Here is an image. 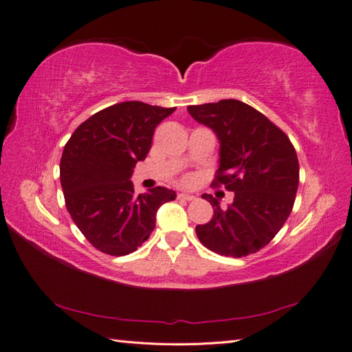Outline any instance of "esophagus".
Instances as JSON below:
<instances>
[{
    "instance_id": "34e87169",
    "label": "esophagus",
    "mask_w": 352,
    "mask_h": 352,
    "mask_svg": "<svg viewBox=\"0 0 352 352\" xmlns=\"http://www.w3.org/2000/svg\"><path fill=\"white\" fill-rule=\"evenodd\" d=\"M177 199H181V201H195V196L193 195H187V193H179Z\"/></svg>"
}]
</instances>
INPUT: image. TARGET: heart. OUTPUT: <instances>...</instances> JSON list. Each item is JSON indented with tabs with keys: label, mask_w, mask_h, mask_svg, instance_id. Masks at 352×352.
Returning <instances> with one entry per match:
<instances>
[{
	"label": "heart",
	"mask_w": 352,
	"mask_h": 352,
	"mask_svg": "<svg viewBox=\"0 0 352 352\" xmlns=\"http://www.w3.org/2000/svg\"><path fill=\"white\" fill-rule=\"evenodd\" d=\"M182 182H184V184H187V185H188V184H191V182H193V177H191L190 175H187V176H184V177H182Z\"/></svg>",
	"instance_id": "obj_1"
}]
</instances>
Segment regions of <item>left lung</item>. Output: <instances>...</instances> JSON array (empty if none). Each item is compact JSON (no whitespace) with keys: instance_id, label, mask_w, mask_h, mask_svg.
<instances>
[{"instance_id":"1","label":"left lung","mask_w":352,"mask_h":352,"mask_svg":"<svg viewBox=\"0 0 352 352\" xmlns=\"http://www.w3.org/2000/svg\"><path fill=\"white\" fill-rule=\"evenodd\" d=\"M188 113L221 141V164L213 185L234 191L221 208L204 195L214 216L197 225L199 241L221 256L243 257L267 247L293 210L299 187V159L289 138L261 111L237 99L190 105Z\"/></svg>"}]
</instances>
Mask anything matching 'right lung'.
I'll return each instance as SVG.
<instances>
[{
  "label": "right lung",
  "instance_id": "obj_1",
  "mask_svg": "<svg viewBox=\"0 0 352 352\" xmlns=\"http://www.w3.org/2000/svg\"><path fill=\"white\" fill-rule=\"evenodd\" d=\"M176 107L125 101L99 110L65 144L59 179L64 201L84 237L101 253H133L155 230L156 211L173 201V190L135 195L136 162L147 157L157 124Z\"/></svg>",
  "mask_w": 352,
  "mask_h": 352
}]
</instances>
